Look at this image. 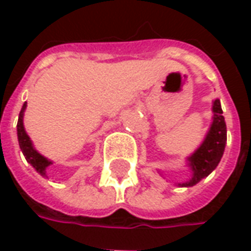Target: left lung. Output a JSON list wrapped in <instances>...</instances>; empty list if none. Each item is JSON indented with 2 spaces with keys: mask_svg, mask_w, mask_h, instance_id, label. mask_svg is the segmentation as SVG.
<instances>
[{
  "mask_svg": "<svg viewBox=\"0 0 251 251\" xmlns=\"http://www.w3.org/2000/svg\"><path fill=\"white\" fill-rule=\"evenodd\" d=\"M212 122L204 140L191 156L187 157V165L191 169V179L184 183H177L179 187H194L200 180L207 177L218 167L227 141V129L221 100H212Z\"/></svg>",
  "mask_w": 251,
  "mask_h": 251,
  "instance_id": "obj_1",
  "label": "left lung"
}]
</instances>
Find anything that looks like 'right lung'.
Instances as JSON below:
<instances>
[{
	"instance_id": "right-lung-1",
	"label": "right lung",
	"mask_w": 251,
	"mask_h": 251,
	"mask_svg": "<svg viewBox=\"0 0 251 251\" xmlns=\"http://www.w3.org/2000/svg\"><path fill=\"white\" fill-rule=\"evenodd\" d=\"M26 109V102L23 104V109L20 111L19 122H17V137H19V145L21 152L25 156V160L33 167V168L43 176V177H48L47 176V168L52 164L51 160L44 157L41 153H39L33 147V142L26 134L24 127V111Z\"/></svg>"
}]
</instances>
